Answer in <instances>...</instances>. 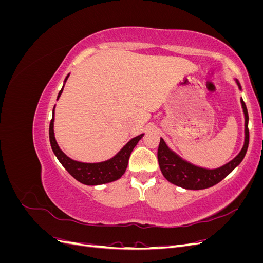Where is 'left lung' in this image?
Instances as JSON below:
<instances>
[{
	"mask_svg": "<svg viewBox=\"0 0 263 263\" xmlns=\"http://www.w3.org/2000/svg\"><path fill=\"white\" fill-rule=\"evenodd\" d=\"M236 83L238 87H239V90H241L239 81L236 80ZM240 103L245 115V142L240 153L233 160H230L226 164L216 169L202 168V166L195 165L182 159L179 155H177L166 146L162 138H160V144H159L158 148V161L163 177L171 182L172 184H176L183 189L203 190L217 184L222 179H225L237 165H239L243 160L249 145L248 110H247L242 98L240 99Z\"/></svg>",
	"mask_w": 263,
	"mask_h": 263,
	"instance_id": "left-lung-1",
	"label": "left lung"
}]
</instances>
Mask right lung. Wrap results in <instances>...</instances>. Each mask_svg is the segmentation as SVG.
I'll use <instances>...</instances> for the list:
<instances>
[{
	"label": "right lung",
	"mask_w": 263,
	"mask_h": 263,
	"mask_svg": "<svg viewBox=\"0 0 263 263\" xmlns=\"http://www.w3.org/2000/svg\"><path fill=\"white\" fill-rule=\"evenodd\" d=\"M69 76L70 74L66 77L65 83L68 80ZM65 83H63V86H65ZM63 86L58 94L57 100L60 98V95L63 91ZM53 117H54V107L52 110V118L49 125V139H50V145H51L53 154L58 158L60 163L65 166V169L71 174V176L79 182L83 183L85 185L105 184V183L113 182L121 178L126 171L133 149L138 144V141L142 138V136H144V134H141L139 136L130 139L113 158L108 159V160L102 161V162H95V163L80 162L69 158L58 146L57 141H55V138H54V132H53L54 118Z\"/></svg>",
	"instance_id": "add662e5"
}]
</instances>
